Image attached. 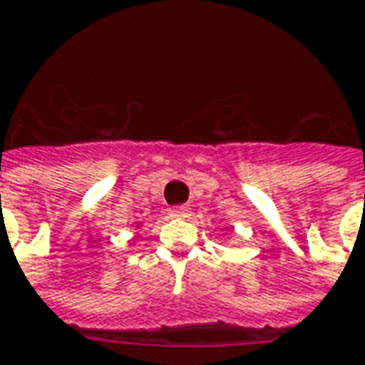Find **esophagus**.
<instances>
[{
  "mask_svg": "<svg viewBox=\"0 0 365 365\" xmlns=\"http://www.w3.org/2000/svg\"><path fill=\"white\" fill-rule=\"evenodd\" d=\"M189 207L187 205H176V207H170V216L174 218H187L189 216Z\"/></svg>",
  "mask_w": 365,
  "mask_h": 365,
  "instance_id": "obj_1",
  "label": "esophagus"
}]
</instances>
